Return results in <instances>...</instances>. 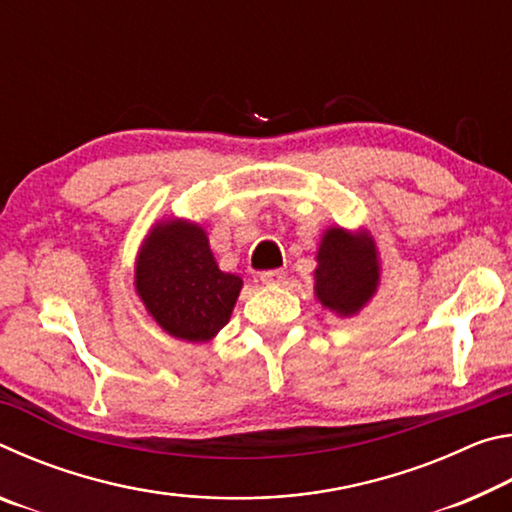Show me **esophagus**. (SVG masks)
<instances>
[{
  "mask_svg": "<svg viewBox=\"0 0 512 512\" xmlns=\"http://www.w3.org/2000/svg\"><path fill=\"white\" fill-rule=\"evenodd\" d=\"M259 280H262L264 284H282L284 280H287V273H284L282 268H275V271H262L259 273Z\"/></svg>",
  "mask_w": 512,
  "mask_h": 512,
  "instance_id": "34e87169",
  "label": "esophagus"
}]
</instances>
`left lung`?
Masks as SVG:
<instances>
[{"instance_id":"obj_1","label":"left lung","mask_w":512,"mask_h":512,"mask_svg":"<svg viewBox=\"0 0 512 512\" xmlns=\"http://www.w3.org/2000/svg\"><path fill=\"white\" fill-rule=\"evenodd\" d=\"M381 277L379 250L368 230L329 225L316 250V300L341 318H350L368 305Z\"/></svg>"}]
</instances>
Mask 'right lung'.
I'll return each instance as SVG.
<instances>
[{
	"instance_id": "right-lung-1",
	"label": "right lung",
	"mask_w": 512,
	"mask_h": 512,
	"mask_svg": "<svg viewBox=\"0 0 512 512\" xmlns=\"http://www.w3.org/2000/svg\"><path fill=\"white\" fill-rule=\"evenodd\" d=\"M133 284L160 329L173 339L207 343L228 325L244 280L221 271L201 223L169 216L144 237Z\"/></svg>"
}]
</instances>
